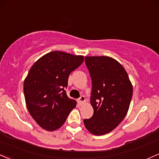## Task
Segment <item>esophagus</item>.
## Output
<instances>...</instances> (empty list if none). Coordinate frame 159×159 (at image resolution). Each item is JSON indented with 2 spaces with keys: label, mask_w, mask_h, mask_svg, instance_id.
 Here are the masks:
<instances>
[{
  "label": "esophagus",
  "mask_w": 159,
  "mask_h": 159,
  "mask_svg": "<svg viewBox=\"0 0 159 159\" xmlns=\"http://www.w3.org/2000/svg\"><path fill=\"white\" fill-rule=\"evenodd\" d=\"M84 102H85V98L84 96H81V98L78 100V103L80 105V106H81V105H82Z\"/></svg>",
  "instance_id": "34e87169"
}]
</instances>
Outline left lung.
<instances>
[{"instance_id":"8db88e82","label":"left lung","mask_w":159,"mask_h":159,"mask_svg":"<svg viewBox=\"0 0 159 159\" xmlns=\"http://www.w3.org/2000/svg\"><path fill=\"white\" fill-rule=\"evenodd\" d=\"M84 61L92 82L93 114L84 123L90 133L101 136L114 129L126 116L133 85L124 68L113 58L86 56Z\"/></svg>"}]
</instances>
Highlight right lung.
<instances>
[{
  "mask_svg": "<svg viewBox=\"0 0 159 159\" xmlns=\"http://www.w3.org/2000/svg\"><path fill=\"white\" fill-rule=\"evenodd\" d=\"M84 61V56L64 52L47 53L33 64L23 83L25 101L32 117L42 128H60L77 103L65 88L71 71Z\"/></svg>",
  "mask_w": 159,
  "mask_h": 159,
  "instance_id": "obj_1",
  "label": "right lung"
}]
</instances>
